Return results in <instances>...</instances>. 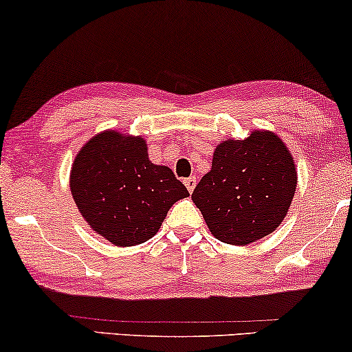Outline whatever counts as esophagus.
Wrapping results in <instances>:
<instances>
[{
	"instance_id": "1",
	"label": "esophagus",
	"mask_w": 352,
	"mask_h": 352,
	"mask_svg": "<svg viewBox=\"0 0 352 352\" xmlns=\"http://www.w3.org/2000/svg\"><path fill=\"white\" fill-rule=\"evenodd\" d=\"M184 184L187 187V190H189V192H192V190L195 189V184H197V181H195L194 176H190V177H187V179H184Z\"/></svg>"
}]
</instances>
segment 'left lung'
Masks as SVG:
<instances>
[{
    "instance_id": "obj_1",
    "label": "left lung",
    "mask_w": 352,
    "mask_h": 352,
    "mask_svg": "<svg viewBox=\"0 0 352 352\" xmlns=\"http://www.w3.org/2000/svg\"><path fill=\"white\" fill-rule=\"evenodd\" d=\"M296 186V162L281 137L254 129L245 139L217 145L212 170L195 186L192 200L218 241L248 245L281 225Z\"/></svg>"
}]
</instances>
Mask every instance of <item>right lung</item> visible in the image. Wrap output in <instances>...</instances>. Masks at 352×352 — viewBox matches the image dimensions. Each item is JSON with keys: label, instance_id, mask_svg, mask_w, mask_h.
Wrapping results in <instances>:
<instances>
[{"label": "right lung", "instance_id": "obj_1", "mask_svg": "<svg viewBox=\"0 0 352 352\" xmlns=\"http://www.w3.org/2000/svg\"><path fill=\"white\" fill-rule=\"evenodd\" d=\"M69 187L82 218L118 248L153 237L173 204L189 195L170 168L150 162L142 135L115 129L98 132L82 145Z\"/></svg>", "mask_w": 352, "mask_h": 352}]
</instances>
